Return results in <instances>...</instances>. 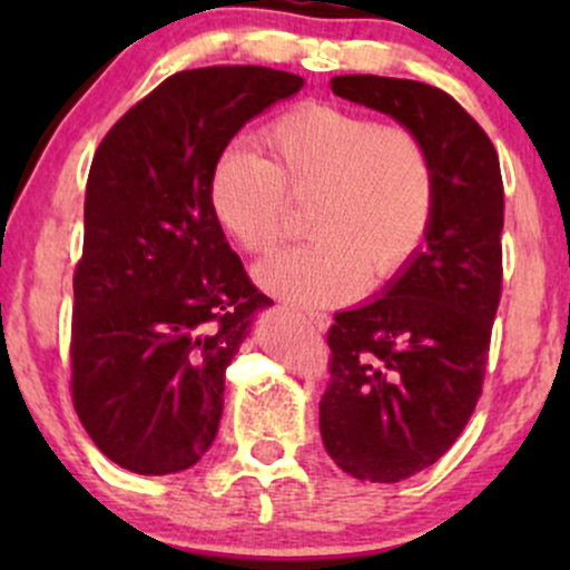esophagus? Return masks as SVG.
<instances>
[{"instance_id": "esophagus-1", "label": "esophagus", "mask_w": 570, "mask_h": 570, "mask_svg": "<svg viewBox=\"0 0 570 570\" xmlns=\"http://www.w3.org/2000/svg\"><path fill=\"white\" fill-rule=\"evenodd\" d=\"M305 322L311 324V330L326 332V326H330V316H326V313H318V311H307Z\"/></svg>"}]
</instances>
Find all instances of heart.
Instances as JSON below:
<instances>
[{
  "instance_id": "obj_1",
  "label": "heart",
  "mask_w": 570,
  "mask_h": 570,
  "mask_svg": "<svg viewBox=\"0 0 570 570\" xmlns=\"http://www.w3.org/2000/svg\"><path fill=\"white\" fill-rule=\"evenodd\" d=\"M273 160L244 144L219 153L208 179L212 212L254 257L289 235V200L311 203L313 240L259 267L265 289L303 305L343 303L410 267L434 225L440 176L410 126L335 104H299L265 130Z\"/></svg>"
}]
</instances>
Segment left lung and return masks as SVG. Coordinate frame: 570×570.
I'll return each instance as SVG.
<instances>
[{"label":"left lung","mask_w":570,"mask_h":570,"mask_svg":"<svg viewBox=\"0 0 570 570\" xmlns=\"http://www.w3.org/2000/svg\"><path fill=\"white\" fill-rule=\"evenodd\" d=\"M330 88L415 128L440 176L426 248L326 332V453L356 480L399 482L453 448L482 394L503 278L501 166L480 122L440 88L375 75L332 77Z\"/></svg>","instance_id":"8db88e82"}]
</instances>
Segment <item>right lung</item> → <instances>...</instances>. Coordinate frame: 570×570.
<instances>
[{
	"mask_svg": "<svg viewBox=\"0 0 570 570\" xmlns=\"http://www.w3.org/2000/svg\"><path fill=\"white\" fill-rule=\"evenodd\" d=\"M303 85L267 67L176 71L98 144L75 271L71 402L128 472H181L217 436L227 364L273 299L225 240L208 179L233 136Z\"/></svg>",
	"mask_w": 570,
	"mask_h": 570,
	"instance_id": "obj_1",
	"label": "right lung"
}]
</instances>
